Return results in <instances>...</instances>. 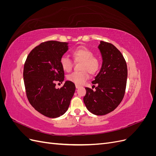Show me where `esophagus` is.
<instances>
[{
    "label": "esophagus",
    "instance_id": "esophagus-1",
    "mask_svg": "<svg viewBox=\"0 0 156 156\" xmlns=\"http://www.w3.org/2000/svg\"><path fill=\"white\" fill-rule=\"evenodd\" d=\"M75 87H76V88H79L80 87H81V86L78 85V84H75Z\"/></svg>",
    "mask_w": 156,
    "mask_h": 156
}]
</instances>
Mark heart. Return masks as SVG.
I'll return each mask as SVG.
<instances>
[{
  "instance_id": "obj_1",
  "label": "heart",
  "mask_w": 156,
  "mask_h": 156,
  "mask_svg": "<svg viewBox=\"0 0 156 156\" xmlns=\"http://www.w3.org/2000/svg\"><path fill=\"white\" fill-rule=\"evenodd\" d=\"M72 56L75 62H81L80 64L81 72H76L67 76L68 81L77 84H83L89 77V73L96 74L100 67V61L93 51L87 48H78L72 51ZM61 67L66 72L72 71L73 61L66 56H62L60 60Z\"/></svg>"
}]
</instances>
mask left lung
<instances>
[{
  "instance_id": "obj_1",
  "label": "left lung",
  "mask_w": 156,
  "mask_h": 156,
  "mask_svg": "<svg viewBox=\"0 0 156 156\" xmlns=\"http://www.w3.org/2000/svg\"><path fill=\"white\" fill-rule=\"evenodd\" d=\"M98 48L102 55V68L92 82L97 87L95 91L85 88L83 101L90 112L101 116L114 111L123 100L127 68L123 55L114 45L101 41Z\"/></svg>"
}]
</instances>
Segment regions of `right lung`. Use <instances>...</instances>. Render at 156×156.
<instances>
[{
	"label": "right lung",
	"mask_w": 156,
	"mask_h": 156,
	"mask_svg": "<svg viewBox=\"0 0 156 156\" xmlns=\"http://www.w3.org/2000/svg\"><path fill=\"white\" fill-rule=\"evenodd\" d=\"M68 44L57 41L42 42L28 55L23 69L26 95L30 105L47 117L57 118L67 111L75 90L69 81L60 88L56 83L64 79L60 60ZM60 84V83H58Z\"/></svg>",
	"instance_id": "add662e5"
}]
</instances>
